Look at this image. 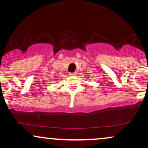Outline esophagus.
I'll return each instance as SVG.
<instances>
[{"mask_svg":"<svg viewBox=\"0 0 148 148\" xmlns=\"http://www.w3.org/2000/svg\"><path fill=\"white\" fill-rule=\"evenodd\" d=\"M76 74H77V73H76V72H72V73H69V75L72 76H76Z\"/></svg>","mask_w":148,"mask_h":148,"instance_id":"esophagus-1","label":"esophagus"}]
</instances>
